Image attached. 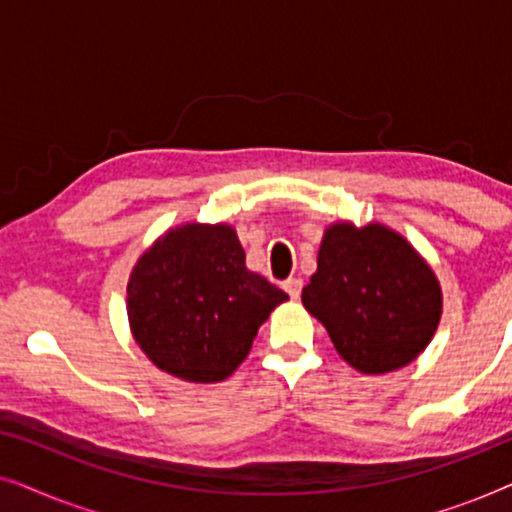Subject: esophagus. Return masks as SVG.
Here are the masks:
<instances>
[{"label":"esophagus","mask_w":512,"mask_h":512,"mask_svg":"<svg viewBox=\"0 0 512 512\" xmlns=\"http://www.w3.org/2000/svg\"><path fill=\"white\" fill-rule=\"evenodd\" d=\"M284 291L289 293V296H291L293 300H298V298H300V291H303V279H298V277L286 279V282H284Z\"/></svg>","instance_id":"obj_1"}]
</instances>
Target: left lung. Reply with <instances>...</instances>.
<instances>
[{"mask_svg":"<svg viewBox=\"0 0 512 512\" xmlns=\"http://www.w3.org/2000/svg\"><path fill=\"white\" fill-rule=\"evenodd\" d=\"M300 298L335 352L363 375L415 361L443 314L436 272L401 233L377 221L326 226L317 272Z\"/></svg>","mask_w":512,"mask_h":512,"instance_id":"obj_1","label":"left lung"}]
</instances>
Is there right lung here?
<instances>
[{
	"label": "right lung",
	"instance_id": "1",
	"mask_svg": "<svg viewBox=\"0 0 512 512\" xmlns=\"http://www.w3.org/2000/svg\"><path fill=\"white\" fill-rule=\"evenodd\" d=\"M289 296L244 263L230 223L188 221L158 237L128 279L130 333L153 366L184 382H223Z\"/></svg>",
	"mask_w": 512,
	"mask_h": 512
}]
</instances>
